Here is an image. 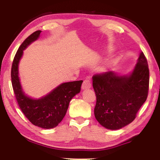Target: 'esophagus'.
<instances>
[{
  "label": "esophagus",
  "mask_w": 160,
  "mask_h": 160,
  "mask_svg": "<svg viewBox=\"0 0 160 160\" xmlns=\"http://www.w3.org/2000/svg\"><path fill=\"white\" fill-rule=\"evenodd\" d=\"M92 86V84H91V82L89 79H85L84 81V82H83L82 84V88L83 89H89Z\"/></svg>",
  "instance_id": "esophagus-1"
}]
</instances>
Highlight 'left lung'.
Returning <instances> with one entry per match:
<instances>
[{
    "instance_id": "obj_1",
    "label": "left lung",
    "mask_w": 160,
    "mask_h": 160,
    "mask_svg": "<svg viewBox=\"0 0 160 160\" xmlns=\"http://www.w3.org/2000/svg\"><path fill=\"white\" fill-rule=\"evenodd\" d=\"M92 86L96 95L94 109L98 122L109 130L131 123L147 99L149 69L143 52L130 76H119L113 71L95 74Z\"/></svg>"
}]
</instances>
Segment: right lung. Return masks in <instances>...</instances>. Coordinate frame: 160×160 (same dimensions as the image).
Instances as JSON below:
<instances>
[{"mask_svg": "<svg viewBox=\"0 0 160 160\" xmlns=\"http://www.w3.org/2000/svg\"><path fill=\"white\" fill-rule=\"evenodd\" d=\"M41 32L37 30L32 32L20 45L13 60L11 76L15 98L24 115L34 125L50 129L58 126L64 118L71 100L79 93L83 81L63 83L38 100L31 99L23 93L18 76L19 61L23 50L38 38Z\"/></svg>", "mask_w": 160, "mask_h": 160, "instance_id": "right-lung-1", "label": "right lung"}]
</instances>
